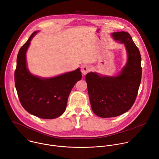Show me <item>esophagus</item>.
Masks as SVG:
<instances>
[{
	"label": "esophagus",
	"mask_w": 159,
	"mask_h": 159,
	"mask_svg": "<svg viewBox=\"0 0 159 159\" xmlns=\"http://www.w3.org/2000/svg\"><path fill=\"white\" fill-rule=\"evenodd\" d=\"M90 69H91V68L87 64H84L81 66V72L84 75H85L88 72H89L90 71Z\"/></svg>",
	"instance_id": "34e87169"
}]
</instances>
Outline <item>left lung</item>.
Here are the masks:
<instances>
[{"instance_id":"1","label":"left lung","mask_w":159,"mask_h":159,"mask_svg":"<svg viewBox=\"0 0 159 159\" xmlns=\"http://www.w3.org/2000/svg\"><path fill=\"white\" fill-rule=\"evenodd\" d=\"M111 35L124 44L128 55L126 65L117 76L96 72L85 75L92 110L101 118L116 117L128 111L137 98L142 79L140 53L130 34L121 31Z\"/></svg>"}]
</instances>
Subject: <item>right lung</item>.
<instances>
[{
	"label": "right lung",
	"instance_id": "obj_1",
	"mask_svg": "<svg viewBox=\"0 0 159 159\" xmlns=\"http://www.w3.org/2000/svg\"><path fill=\"white\" fill-rule=\"evenodd\" d=\"M34 31L18 53L14 73L15 85L22 106L42 119H54L65 112L68 98L75 84L82 79L80 69L54 77L41 78L28 69L26 52Z\"/></svg>",
	"mask_w": 159,
	"mask_h": 159
}]
</instances>
